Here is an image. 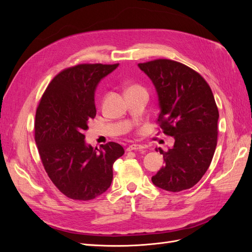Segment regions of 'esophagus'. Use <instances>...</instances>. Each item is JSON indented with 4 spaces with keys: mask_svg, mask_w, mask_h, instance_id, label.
Returning <instances> with one entry per match:
<instances>
[{
    "mask_svg": "<svg viewBox=\"0 0 252 252\" xmlns=\"http://www.w3.org/2000/svg\"><path fill=\"white\" fill-rule=\"evenodd\" d=\"M132 150H139L141 152H145V147L142 146L140 144H131L127 147V151H132Z\"/></svg>",
    "mask_w": 252,
    "mask_h": 252,
    "instance_id": "obj_1",
    "label": "esophagus"
}]
</instances>
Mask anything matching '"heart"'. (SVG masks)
<instances>
[{
    "label": "heart",
    "instance_id": "heart-1",
    "mask_svg": "<svg viewBox=\"0 0 252 252\" xmlns=\"http://www.w3.org/2000/svg\"><path fill=\"white\" fill-rule=\"evenodd\" d=\"M135 87H139V86H136V85H134V86H131V87H129V88H135ZM128 88V89H129Z\"/></svg>",
    "mask_w": 252,
    "mask_h": 252
}]
</instances>
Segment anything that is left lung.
<instances>
[{
  "mask_svg": "<svg viewBox=\"0 0 252 252\" xmlns=\"http://www.w3.org/2000/svg\"><path fill=\"white\" fill-rule=\"evenodd\" d=\"M158 95V127L173 136V147L163 155L165 166L151 178L167 191L193 187L209 168L218 143L219 110L208 83L177 61L158 59L140 63Z\"/></svg>",
  "mask_w": 252,
  "mask_h": 252,
  "instance_id": "left-lung-1",
  "label": "left lung"
}]
</instances>
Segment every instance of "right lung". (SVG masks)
<instances>
[{
  "label": "right lung",
  "mask_w": 252,
  "mask_h": 252,
  "mask_svg": "<svg viewBox=\"0 0 252 252\" xmlns=\"http://www.w3.org/2000/svg\"><path fill=\"white\" fill-rule=\"evenodd\" d=\"M118 66L79 64L65 68L51 80L37 105V151L51 182L69 199L89 201L104 193L111 185L113 163L125 152L114 142L97 149L84 141L88 122L96 114L97 83Z\"/></svg>",
  "instance_id": "right-lung-1"
}]
</instances>
